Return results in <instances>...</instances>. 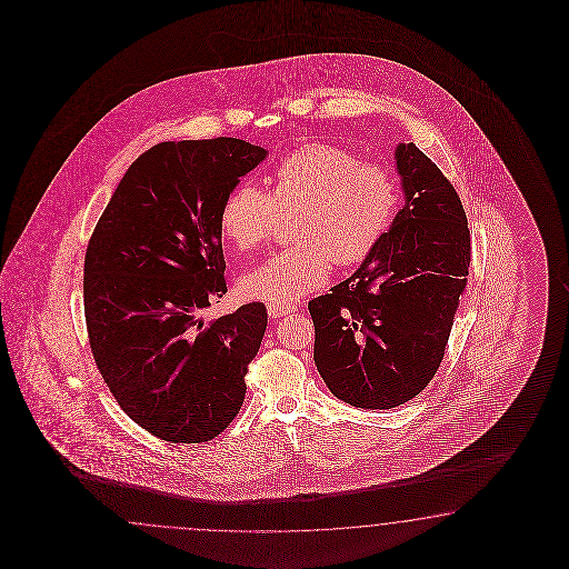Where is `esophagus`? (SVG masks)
<instances>
[{
	"label": "esophagus",
	"instance_id": "esophagus-1",
	"mask_svg": "<svg viewBox=\"0 0 569 569\" xmlns=\"http://www.w3.org/2000/svg\"><path fill=\"white\" fill-rule=\"evenodd\" d=\"M267 310H269V317L279 319V317H286V315H290L292 310H296V307H293V305H269Z\"/></svg>",
	"mask_w": 569,
	"mask_h": 569
}]
</instances>
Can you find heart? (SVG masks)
<instances>
[{
	"label": "heart",
	"mask_w": 569,
	"mask_h": 569,
	"mask_svg": "<svg viewBox=\"0 0 569 569\" xmlns=\"http://www.w3.org/2000/svg\"><path fill=\"white\" fill-rule=\"evenodd\" d=\"M395 174L331 143H309L281 158L262 190L241 181L224 196L219 224L227 241L250 254L273 238L281 217H293L292 248L241 277L250 300L292 305L328 281L331 260L355 267L369 259L397 219Z\"/></svg>",
	"instance_id": "heart-1"
}]
</instances>
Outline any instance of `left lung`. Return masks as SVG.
Masks as SVG:
<instances>
[{
    "label": "left lung",
    "instance_id": "left-lung-1",
    "mask_svg": "<svg viewBox=\"0 0 569 569\" xmlns=\"http://www.w3.org/2000/svg\"><path fill=\"white\" fill-rule=\"evenodd\" d=\"M397 167L407 200L388 236L355 276L309 302L315 365L357 409H395L430 383L471 262L452 183L415 143L398 146Z\"/></svg>",
    "mask_w": 569,
    "mask_h": 569
}]
</instances>
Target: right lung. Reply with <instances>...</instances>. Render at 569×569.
<instances>
[{
  "mask_svg": "<svg viewBox=\"0 0 569 569\" xmlns=\"http://www.w3.org/2000/svg\"><path fill=\"white\" fill-rule=\"evenodd\" d=\"M267 152L243 139L162 141L146 150L87 243L91 355L122 411L167 442H208L236 419L259 352L262 302L204 323L227 292L219 212Z\"/></svg>",
  "mask_w": 569,
  "mask_h": 569,
  "instance_id": "add662e5",
  "label": "right lung"
}]
</instances>
